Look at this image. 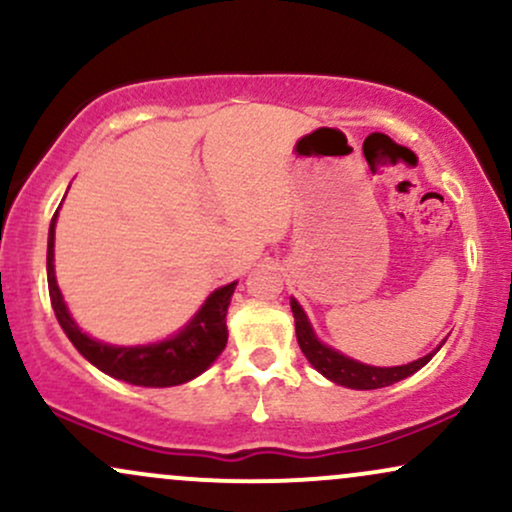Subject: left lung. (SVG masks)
I'll return each instance as SVG.
<instances>
[{"instance_id": "left-lung-1", "label": "left lung", "mask_w": 512, "mask_h": 512, "mask_svg": "<svg viewBox=\"0 0 512 512\" xmlns=\"http://www.w3.org/2000/svg\"><path fill=\"white\" fill-rule=\"evenodd\" d=\"M291 310H293V320H296L298 346H301L303 356L308 358L310 366H313L317 373L325 375L327 380H332V383L351 387V390H378V387L395 385L399 380L414 375L416 370L424 368L426 363L438 354L440 346L445 344L440 342V346H436L431 354H426L424 358H416V361L411 363H404V366H390V368L368 366V363H361L356 361V358L344 356L342 351L332 349V346L320 342L313 330V325H310L308 315H305V310L301 308V303H298L296 298H291Z\"/></svg>"}]
</instances>
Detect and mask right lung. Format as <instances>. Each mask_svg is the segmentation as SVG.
Instances as JSON below:
<instances>
[{
  "label": "right lung",
  "instance_id": "1",
  "mask_svg": "<svg viewBox=\"0 0 512 512\" xmlns=\"http://www.w3.org/2000/svg\"><path fill=\"white\" fill-rule=\"evenodd\" d=\"M55 211L50 221L48 233V289L52 310H55L57 322L69 337V342L76 346L81 356L88 363H93L98 370L115 380H125L129 385L139 387H173L195 380L202 375L221 351L226 349L228 330H226V313L231 305V296L236 291L238 281L221 286V289L211 291L202 308L192 315L182 330H178L161 342L137 344V346H117L108 342H98V339L88 337V334L76 325V320L69 313L67 303H64L60 286H57L55 276V226H57Z\"/></svg>",
  "mask_w": 512,
  "mask_h": 512
}]
</instances>
